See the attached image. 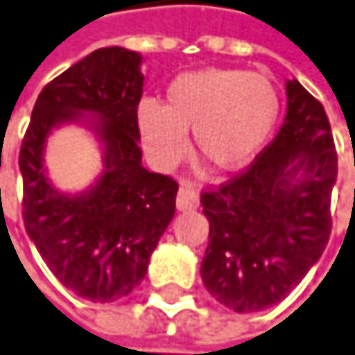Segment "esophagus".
<instances>
[{"instance_id":"obj_1","label":"esophagus","mask_w":355,"mask_h":355,"mask_svg":"<svg viewBox=\"0 0 355 355\" xmlns=\"http://www.w3.org/2000/svg\"><path fill=\"white\" fill-rule=\"evenodd\" d=\"M198 207V193L197 189L189 182H182L177 195V209L178 211H195Z\"/></svg>"}]
</instances>
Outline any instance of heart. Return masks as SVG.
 Masks as SVG:
<instances>
[{"mask_svg": "<svg viewBox=\"0 0 355 355\" xmlns=\"http://www.w3.org/2000/svg\"><path fill=\"white\" fill-rule=\"evenodd\" d=\"M282 98L275 84L257 72L205 68L177 76L164 106L142 100L136 124L146 158L158 171H173L189 150L187 132L219 171L249 166L275 132Z\"/></svg>", "mask_w": 355, "mask_h": 355, "instance_id": "b5f03b06", "label": "heart"}]
</instances>
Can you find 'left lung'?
<instances>
[{
  "mask_svg": "<svg viewBox=\"0 0 355 355\" xmlns=\"http://www.w3.org/2000/svg\"><path fill=\"white\" fill-rule=\"evenodd\" d=\"M273 142L229 184L200 195L211 223L207 291L237 313L271 307L320 261L331 231L338 157L323 106L293 78Z\"/></svg>",
  "mask_w": 355,
  "mask_h": 355,
  "instance_id": "8db88e82",
  "label": "left lung"
}]
</instances>
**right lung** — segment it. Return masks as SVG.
I'll return each mask as SVG.
<instances>
[{
	"instance_id": "add662e5",
	"label": "right lung",
	"mask_w": 355,
	"mask_h": 355,
	"mask_svg": "<svg viewBox=\"0 0 355 355\" xmlns=\"http://www.w3.org/2000/svg\"><path fill=\"white\" fill-rule=\"evenodd\" d=\"M140 66V53L112 46L60 73L37 96L19 153L26 231L60 283L94 303L140 285L175 217L178 184L142 166ZM68 123L88 128L103 153L101 175L78 193L58 189L45 168L49 136Z\"/></svg>"
}]
</instances>
